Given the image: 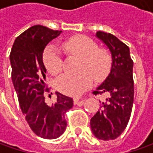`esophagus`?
I'll use <instances>...</instances> for the list:
<instances>
[{
	"mask_svg": "<svg viewBox=\"0 0 153 153\" xmlns=\"http://www.w3.org/2000/svg\"><path fill=\"white\" fill-rule=\"evenodd\" d=\"M73 102H74V105H82L83 104V100H80V98H77V97H75L73 99Z\"/></svg>",
	"mask_w": 153,
	"mask_h": 153,
	"instance_id": "esophagus-1",
	"label": "esophagus"
}]
</instances>
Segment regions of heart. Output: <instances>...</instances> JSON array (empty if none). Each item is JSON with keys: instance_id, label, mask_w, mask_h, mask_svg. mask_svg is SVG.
<instances>
[{"instance_id": "b5f03b06", "label": "heart", "mask_w": 153, "mask_h": 153, "mask_svg": "<svg viewBox=\"0 0 153 153\" xmlns=\"http://www.w3.org/2000/svg\"><path fill=\"white\" fill-rule=\"evenodd\" d=\"M62 48L67 55L80 59L76 75L65 74L56 80L59 91L71 96H78L88 89L93 82V76L96 81L104 79L111 70V57L108 51L98 48L97 43L85 36H75L62 44ZM43 62L47 70L53 75L59 73L62 70L61 54L53 45L46 48Z\"/></svg>"}]
</instances>
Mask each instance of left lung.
Here are the masks:
<instances>
[{"mask_svg": "<svg viewBox=\"0 0 153 153\" xmlns=\"http://www.w3.org/2000/svg\"><path fill=\"white\" fill-rule=\"evenodd\" d=\"M96 36L108 48L112 63L108 76L94 91L95 95L104 94L105 100L91 118L90 126L96 138L115 140L126 128L132 111L134 62L128 47L115 36L97 31Z\"/></svg>", "mask_w": 153, "mask_h": 153, "instance_id": "1", "label": "left lung"}]
</instances>
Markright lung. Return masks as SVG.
I'll use <instances>...</instances> for the list:
<instances>
[{"instance_id":"obj_1","label":"right lung","mask_w":153,"mask_h":153,"mask_svg":"<svg viewBox=\"0 0 153 153\" xmlns=\"http://www.w3.org/2000/svg\"><path fill=\"white\" fill-rule=\"evenodd\" d=\"M42 25H34L19 36L10 53L12 81L25 120L36 135L56 139L65 131V114L73 106V100L56 92V102L45 101L46 79L42 54L46 46L60 35Z\"/></svg>"}]
</instances>
